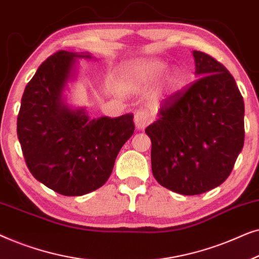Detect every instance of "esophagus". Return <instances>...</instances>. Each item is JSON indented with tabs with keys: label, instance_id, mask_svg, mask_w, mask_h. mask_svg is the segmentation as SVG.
Here are the masks:
<instances>
[{
	"label": "esophagus",
	"instance_id": "obj_1",
	"mask_svg": "<svg viewBox=\"0 0 259 259\" xmlns=\"http://www.w3.org/2000/svg\"><path fill=\"white\" fill-rule=\"evenodd\" d=\"M152 121V116L147 109H139L134 114V123L138 128H145L147 125H150Z\"/></svg>",
	"mask_w": 259,
	"mask_h": 259
}]
</instances>
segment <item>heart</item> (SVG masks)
Here are the masks:
<instances>
[{
	"mask_svg": "<svg viewBox=\"0 0 259 259\" xmlns=\"http://www.w3.org/2000/svg\"><path fill=\"white\" fill-rule=\"evenodd\" d=\"M165 66L158 61H139L127 67L122 74V83L123 86L130 88H138L143 84H146L152 81L157 80L159 76L164 73ZM179 75L178 74H172L169 76V84L172 87L178 86Z\"/></svg>",
	"mask_w": 259,
	"mask_h": 259,
	"instance_id": "1",
	"label": "heart"
}]
</instances>
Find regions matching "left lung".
I'll list each match as a JSON object with an SVG mask.
<instances>
[{
	"mask_svg": "<svg viewBox=\"0 0 259 259\" xmlns=\"http://www.w3.org/2000/svg\"><path fill=\"white\" fill-rule=\"evenodd\" d=\"M199 79L165 99L151 138L154 178L173 192L194 196L228 179L244 145V101L228 69L194 51Z\"/></svg>",
	"mask_w": 259,
	"mask_h": 259,
	"instance_id": "left-lung-1",
	"label": "left lung"
}]
</instances>
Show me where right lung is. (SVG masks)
I'll return each instance as SVG.
<instances>
[{
    "label": "right lung",
    "mask_w": 259,
    "mask_h": 259,
    "mask_svg": "<svg viewBox=\"0 0 259 259\" xmlns=\"http://www.w3.org/2000/svg\"><path fill=\"white\" fill-rule=\"evenodd\" d=\"M75 58L91 56L60 51L42 62L26 86L17 115L28 169L62 196H83L104 185L136 127L131 114L91 119L62 104Z\"/></svg>",
    "instance_id": "add662e5"
}]
</instances>
